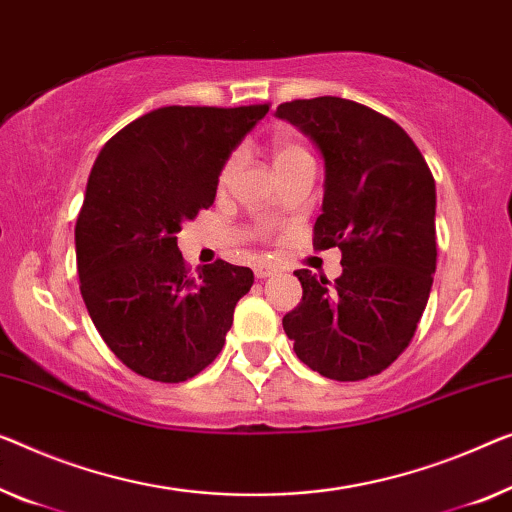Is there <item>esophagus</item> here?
Listing matches in <instances>:
<instances>
[{"instance_id":"esophagus-1","label":"esophagus","mask_w":512,"mask_h":512,"mask_svg":"<svg viewBox=\"0 0 512 512\" xmlns=\"http://www.w3.org/2000/svg\"><path fill=\"white\" fill-rule=\"evenodd\" d=\"M273 273H276V269H273V266H269V264H257L255 266V276L257 278H269V276H273Z\"/></svg>"}]
</instances>
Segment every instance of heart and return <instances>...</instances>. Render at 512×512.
Here are the masks:
<instances>
[{"instance_id": "obj_1", "label": "heart", "mask_w": 512, "mask_h": 512, "mask_svg": "<svg viewBox=\"0 0 512 512\" xmlns=\"http://www.w3.org/2000/svg\"><path fill=\"white\" fill-rule=\"evenodd\" d=\"M271 158H273V167H276V172H278V170H282V167L299 163V160H308L310 156H308V151L301 147V144H296L292 140H273ZM234 163H236V158H230L225 163L223 172H220V181L223 183L232 177Z\"/></svg>"}]
</instances>
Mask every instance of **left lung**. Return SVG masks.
I'll list each match as a JSON object with an SVG mask.
<instances>
[{"label":"left lung","mask_w":512,"mask_h":512,"mask_svg":"<svg viewBox=\"0 0 512 512\" xmlns=\"http://www.w3.org/2000/svg\"><path fill=\"white\" fill-rule=\"evenodd\" d=\"M324 158L317 250L340 248L333 282L294 271L303 299L282 317L301 361L335 381L386 370L414 338L437 269V190L414 140L368 105L338 96L278 105Z\"/></svg>","instance_id":"8db88e82"}]
</instances>
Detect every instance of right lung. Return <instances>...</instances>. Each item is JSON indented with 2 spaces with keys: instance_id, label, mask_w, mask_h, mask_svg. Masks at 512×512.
Instances as JSON below:
<instances>
[{
  "instance_id": "add662e5",
  "label": "right lung",
  "mask_w": 512,
  "mask_h": 512,
  "mask_svg": "<svg viewBox=\"0 0 512 512\" xmlns=\"http://www.w3.org/2000/svg\"><path fill=\"white\" fill-rule=\"evenodd\" d=\"M264 105H170L110 137L91 167L75 223L80 292L105 345L140 377L179 384L225 345L250 292L248 266L223 259L197 278L177 234L216 200L218 177Z\"/></svg>"
}]
</instances>
